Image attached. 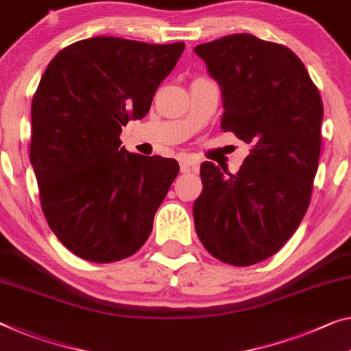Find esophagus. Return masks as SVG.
I'll return each instance as SVG.
<instances>
[{
  "label": "esophagus",
  "instance_id": "obj_1",
  "mask_svg": "<svg viewBox=\"0 0 351 351\" xmlns=\"http://www.w3.org/2000/svg\"><path fill=\"white\" fill-rule=\"evenodd\" d=\"M197 161L191 155H180L179 157V166H180V172L182 174H186V172H191L194 168H196Z\"/></svg>",
  "mask_w": 351,
  "mask_h": 351
}]
</instances>
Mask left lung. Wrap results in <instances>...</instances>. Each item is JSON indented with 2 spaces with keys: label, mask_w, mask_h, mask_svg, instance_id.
Listing matches in <instances>:
<instances>
[{
  "label": "left lung",
  "mask_w": 351,
  "mask_h": 351,
  "mask_svg": "<svg viewBox=\"0 0 351 351\" xmlns=\"http://www.w3.org/2000/svg\"><path fill=\"white\" fill-rule=\"evenodd\" d=\"M194 53L223 89V132L251 145L237 174L201 165L194 228L213 257L247 267L276 254L307 212L322 149V97L301 59L281 44L232 34Z\"/></svg>",
  "instance_id": "8db88e82"
}]
</instances>
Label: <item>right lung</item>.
Here are the masks:
<instances>
[{"instance_id":"right-lung-1","label":"right lung","mask_w":351,"mask_h":351,"mask_svg":"<svg viewBox=\"0 0 351 351\" xmlns=\"http://www.w3.org/2000/svg\"><path fill=\"white\" fill-rule=\"evenodd\" d=\"M183 48L90 37L62 48L42 75L29 160L48 226L84 261H122L152 232L179 163L128 154L119 136L147 114Z\"/></svg>"}]
</instances>
